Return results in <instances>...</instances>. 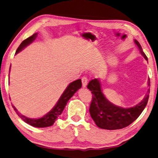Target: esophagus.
Returning a JSON list of instances; mask_svg holds the SVG:
<instances>
[{
    "instance_id": "obj_1",
    "label": "esophagus",
    "mask_w": 158,
    "mask_h": 158,
    "mask_svg": "<svg viewBox=\"0 0 158 158\" xmlns=\"http://www.w3.org/2000/svg\"><path fill=\"white\" fill-rule=\"evenodd\" d=\"M87 82H88V79L87 77L83 76L82 77V87H85L87 85Z\"/></svg>"
}]
</instances>
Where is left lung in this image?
Here are the masks:
<instances>
[{
	"instance_id": "obj_1",
	"label": "left lung",
	"mask_w": 158,
	"mask_h": 158,
	"mask_svg": "<svg viewBox=\"0 0 158 158\" xmlns=\"http://www.w3.org/2000/svg\"><path fill=\"white\" fill-rule=\"evenodd\" d=\"M135 42L143 57L148 60L140 44L137 40H135ZM148 85L150 86V79H148ZM87 88L92 93V100L89 107L91 117L98 128L106 130L126 128L136 120L147 105L150 93V89H148V94L139 103L133 107L124 108L116 106L107 100L103 94L101 83L97 78L90 81Z\"/></svg>"
}]
</instances>
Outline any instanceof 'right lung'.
I'll return each mask as SVG.
<instances>
[{
    "mask_svg": "<svg viewBox=\"0 0 158 158\" xmlns=\"http://www.w3.org/2000/svg\"><path fill=\"white\" fill-rule=\"evenodd\" d=\"M37 33H35V34L32 35L28 38H27L26 40L22 41L20 46L18 47L17 50H16V54L18 53L19 52H20L22 49L24 48L28 44L32 43L35 40V38L37 37ZM81 87L82 82L81 79L76 80V81L71 82L69 85V86L66 87V89L62 94V95L61 96V97L58 100L56 105L53 107V108L47 113V114L43 116L42 117L39 118H30L25 117V116L22 115L18 112V110L15 108V106H12V107L14 110H15V112L19 116V117L22 120L24 121L25 122L28 123L29 125L37 127V128H45V127L51 126L53 125V123H55V121L57 119V117H59V116L62 114V112H63V110L64 109L69 99Z\"/></svg>",
    "mask_w": 158,
    "mask_h": 158,
    "instance_id": "right-lung-1",
    "label": "right lung"
}]
</instances>
